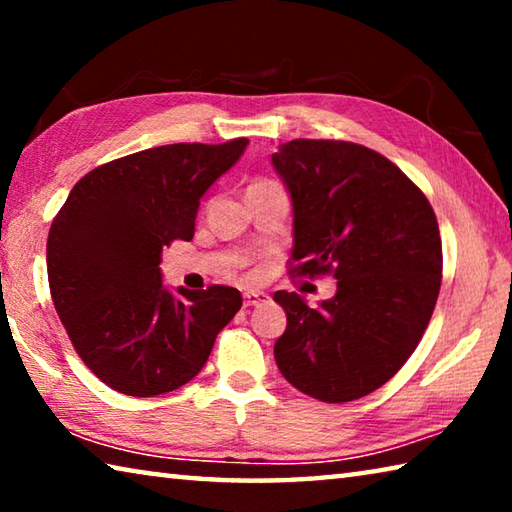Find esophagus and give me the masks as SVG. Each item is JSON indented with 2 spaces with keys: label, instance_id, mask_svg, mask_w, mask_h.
<instances>
[{
  "label": "esophagus",
  "instance_id": "34e87169",
  "mask_svg": "<svg viewBox=\"0 0 512 512\" xmlns=\"http://www.w3.org/2000/svg\"><path fill=\"white\" fill-rule=\"evenodd\" d=\"M268 296L264 291H246L244 293V307H255L259 302H264Z\"/></svg>",
  "mask_w": 512,
  "mask_h": 512
}]
</instances>
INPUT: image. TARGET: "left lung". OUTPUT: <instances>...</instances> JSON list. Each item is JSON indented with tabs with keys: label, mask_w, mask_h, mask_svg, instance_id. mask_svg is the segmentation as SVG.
Segmentation results:
<instances>
[{
	"label": "left lung",
	"mask_w": 512,
	"mask_h": 512,
	"mask_svg": "<svg viewBox=\"0 0 512 512\" xmlns=\"http://www.w3.org/2000/svg\"><path fill=\"white\" fill-rule=\"evenodd\" d=\"M271 162L293 205L291 273L336 277L334 298L316 309L298 293L273 296L287 311L277 368L320 402L359 400L404 366L429 325L443 280L436 214L361 144L293 140Z\"/></svg>",
	"instance_id": "8db88e82"
}]
</instances>
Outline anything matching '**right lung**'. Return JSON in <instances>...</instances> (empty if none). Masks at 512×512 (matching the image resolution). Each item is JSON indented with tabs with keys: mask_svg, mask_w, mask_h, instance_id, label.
<instances>
[{
	"mask_svg": "<svg viewBox=\"0 0 512 512\" xmlns=\"http://www.w3.org/2000/svg\"><path fill=\"white\" fill-rule=\"evenodd\" d=\"M246 146V137L167 144L101 164L51 223L54 307L85 366L112 391L153 397L185 386L241 309V293L221 284L169 291L160 262L173 239L194 237L203 194Z\"/></svg>",
	"mask_w": 512,
	"mask_h": 512,
	"instance_id": "right-lung-1",
	"label": "right lung"
}]
</instances>
